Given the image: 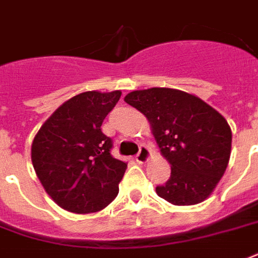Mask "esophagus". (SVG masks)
Here are the masks:
<instances>
[{"label": "esophagus", "instance_id": "esophagus-1", "mask_svg": "<svg viewBox=\"0 0 258 258\" xmlns=\"http://www.w3.org/2000/svg\"><path fill=\"white\" fill-rule=\"evenodd\" d=\"M150 156H151L150 148H148L147 145L141 144L140 150H139V152H137V155H136L137 162H139V163H145V162L148 160V158H150Z\"/></svg>", "mask_w": 258, "mask_h": 258}]
</instances>
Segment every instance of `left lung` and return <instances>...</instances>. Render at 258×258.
Segmentation results:
<instances>
[{"mask_svg":"<svg viewBox=\"0 0 258 258\" xmlns=\"http://www.w3.org/2000/svg\"><path fill=\"white\" fill-rule=\"evenodd\" d=\"M148 118L171 175L156 193L174 205H193L214 191L227 168L231 129L220 114L195 95L173 88L133 91L125 96Z\"/></svg>","mask_w":258,"mask_h":258,"instance_id":"1","label":"left lung"}]
</instances>
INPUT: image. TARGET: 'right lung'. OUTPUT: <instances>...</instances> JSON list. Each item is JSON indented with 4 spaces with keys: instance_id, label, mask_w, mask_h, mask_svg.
I'll list each match as a JSON object with an SVG mask.
<instances>
[{
    "instance_id": "obj_1",
    "label": "right lung",
    "mask_w": 258,
    "mask_h": 258,
    "mask_svg": "<svg viewBox=\"0 0 258 258\" xmlns=\"http://www.w3.org/2000/svg\"><path fill=\"white\" fill-rule=\"evenodd\" d=\"M121 91H88L51 114L35 136L31 159L47 195L75 214L98 212L118 195L127 163L111 155L113 140L102 132Z\"/></svg>"
}]
</instances>
